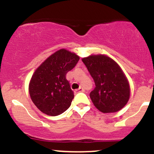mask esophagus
Returning <instances> with one entry per match:
<instances>
[{"label": "esophagus", "instance_id": "esophagus-1", "mask_svg": "<svg viewBox=\"0 0 154 154\" xmlns=\"http://www.w3.org/2000/svg\"><path fill=\"white\" fill-rule=\"evenodd\" d=\"M85 91V90H84V88H82V87H79L78 89H77V90H75V93H80V92H84Z\"/></svg>", "mask_w": 154, "mask_h": 154}]
</instances>
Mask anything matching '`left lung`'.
Returning <instances> with one entry per match:
<instances>
[{"label":"left lung","mask_w":154,"mask_h":154,"mask_svg":"<svg viewBox=\"0 0 154 154\" xmlns=\"http://www.w3.org/2000/svg\"><path fill=\"white\" fill-rule=\"evenodd\" d=\"M82 61L95 82V89L90 93L95 106L103 113L121 110L130 98V88L119 64L103 54L91 55Z\"/></svg>","instance_id":"obj_1"}]
</instances>
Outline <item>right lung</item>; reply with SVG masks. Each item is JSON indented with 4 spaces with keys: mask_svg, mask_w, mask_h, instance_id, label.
I'll use <instances>...</instances> for the list:
<instances>
[{
    "mask_svg": "<svg viewBox=\"0 0 154 154\" xmlns=\"http://www.w3.org/2000/svg\"><path fill=\"white\" fill-rule=\"evenodd\" d=\"M79 60V57L75 53L60 49L37 68L29 82V93L39 110L54 116L69 109L74 93L66 75Z\"/></svg>",
    "mask_w": 154,
    "mask_h": 154,
    "instance_id": "1",
    "label": "right lung"
}]
</instances>
